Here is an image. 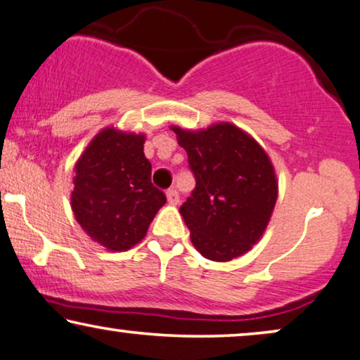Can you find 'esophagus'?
Listing matches in <instances>:
<instances>
[{"instance_id": "34e87169", "label": "esophagus", "mask_w": 360, "mask_h": 360, "mask_svg": "<svg viewBox=\"0 0 360 360\" xmlns=\"http://www.w3.org/2000/svg\"><path fill=\"white\" fill-rule=\"evenodd\" d=\"M167 200H169L170 205H176L180 201V196H179V191L175 188H169L167 190Z\"/></svg>"}]
</instances>
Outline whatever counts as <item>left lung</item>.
Instances as JSON below:
<instances>
[{
	"label": "left lung",
	"instance_id": "obj_1",
	"mask_svg": "<svg viewBox=\"0 0 360 360\" xmlns=\"http://www.w3.org/2000/svg\"><path fill=\"white\" fill-rule=\"evenodd\" d=\"M195 175L180 206L196 250L228 262L248 252L272 216L278 185L272 162L249 134L229 122L191 132L174 126Z\"/></svg>",
	"mask_w": 360,
	"mask_h": 360
}]
</instances>
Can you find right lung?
Masks as SVG:
<instances>
[{
    "label": "right lung",
    "mask_w": 360,
    "mask_h": 360,
    "mask_svg": "<svg viewBox=\"0 0 360 360\" xmlns=\"http://www.w3.org/2000/svg\"><path fill=\"white\" fill-rule=\"evenodd\" d=\"M142 134L103 129L78 159L72 210L85 233L110 250L139 243L165 193L152 185Z\"/></svg>",
    "instance_id": "1"
}]
</instances>
